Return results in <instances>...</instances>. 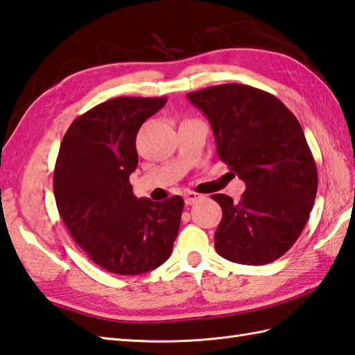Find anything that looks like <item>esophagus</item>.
I'll use <instances>...</instances> for the list:
<instances>
[{
    "label": "esophagus",
    "instance_id": "34e87169",
    "mask_svg": "<svg viewBox=\"0 0 355 355\" xmlns=\"http://www.w3.org/2000/svg\"><path fill=\"white\" fill-rule=\"evenodd\" d=\"M184 199H185V203H187V205H193V203H196L198 200L203 199V196H200V194H198V193H194V191H187V193L184 194Z\"/></svg>",
    "mask_w": 355,
    "mask_h": 355
}]
</instances>
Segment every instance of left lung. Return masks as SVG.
I'll return each mask as SVG.
<instances>
[{
  "mask_svg": "<svg viewBox=\"0 0 355 355\" xmlns=\"http://www.w3.org/2000/svg\"><path fill=\"white\" fill-rule=\"evenodd\" d=\"M207 115L217 155L244 180L239 202L212 194L223 216L214 235L217 254L261 266L293 246L318 193V168L301 124L272 94L226 83L187 94Z\"/></svg>",
  "mask_w": 355,
  "mask_h": 355,
  "instance_id": "obj_1",
  "label": "left lung"
}]
</instances>
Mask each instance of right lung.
Segmentation results:
<instances>
[{
	"label": "right lung",
	"instance_id": "add662e5",
	"mask_svg": "<svg viewBox=\"0 0 355 355\" xmlns=\"http://www.w3.org/2000/svg\"><path fill=\"white\" fill-rule=\"evenodd\" d=\"M165 97H116L77 116L59 148L53 190L71 237L94 263L116 275H139L168 259L184 199L135 198L137 133Z\"/></svg>",
	"mask_w": 355,
	"mask_h": 355
}]
</instances>
